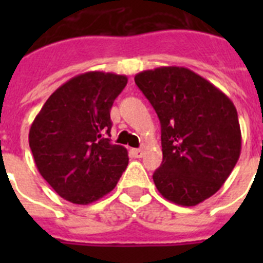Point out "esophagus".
Segmentation results:
<instances>
[{
  "mask_svg": "<svg viewBox=\"0 0 263 263\" xmlns=\"http://www.w3.org/2000/svg\"><path fill=\"white\" fill-rule=\"evenodd\" d=\"M132 154L136 158H142L143 157V150L142 148H132Z\"/></svg>",
  "mask_w": 263,
  "mask_h": 263,
  "instance_id": "esophagus-1",
  "label": "esophagus"
}]
</instances>
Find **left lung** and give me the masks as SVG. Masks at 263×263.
I'll return each instance as SVG.
<instances>
[{"mask_svg":"<svg viewBox=\"0 0 263 263\" xmlns=\"http://www.w3.org/2000/svg\"><path fill=\"white\" fill-rule=\"evenodd\" d=\"M160 121L163 160L153 179L173 203L194 206L215 195L241 153L236 106L212 83L184 67L137 73Z\"/></svg>","mask_w":263,"mask_h":263,"instance_id":"left-lung-1","label":"left lung"}]
</instances>
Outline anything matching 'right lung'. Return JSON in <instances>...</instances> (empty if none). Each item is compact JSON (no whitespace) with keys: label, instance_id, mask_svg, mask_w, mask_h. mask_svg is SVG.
<instances>
[{"label":"right lung","instance_id":"obj_1","mask_svg":"<svg viewBox=\"0 0 263 263\" xmlns=\"http://www.w3.org/2000/svg\"><path fill=\"white\" fill-rule=\"evenodd\" d=\"M125 75L92 71L58 88L31 124L36 168L63 199L87 205L113 190L129 163L124 146L110 143V109Z\"/></svg>","mask_w":263,"mask_h":263}]
</instances>
